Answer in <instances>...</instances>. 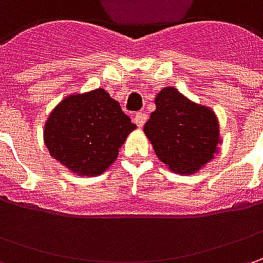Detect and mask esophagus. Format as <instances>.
I'll return each instance as SVG.
<instances>
[{
    "label": "esophagus",
    "mask_w": 263,
    "mask_h": 263,
    "mask_svg": "<svg viewBox=\"0 0 263 263\" xmlns=\"http://www.w3.org/2000/svg\"><path fill=\"white\" fill-rule=\"evenodd\" d=\"M133 120H135L136 126L142 128V127H143V124L146 123V120H147L146 112H136V114H135V117H133Z\"/></svg>",
    "instance_id": "esophagus-1"
}]
</instances>
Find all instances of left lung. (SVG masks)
Instances as JSON below:
<instances>
[{
  "label": "left lung",
  "mask_w": 263,
  "mask_h": 263,
  "mask_svg": "<svg viewBox=\"0 0 263 263\" xmlns=\"http://www.w3.org/2000/svg\"><path fill=\"white\" fill-rule=\"evenodd\" d=\"M155 105L143 132L158 159L178 174L199 171L217 154L219 143L214 111L189 101L174 87L162 89Z\"/></svg>",
  "instance_id": "1"
}]
</instances>
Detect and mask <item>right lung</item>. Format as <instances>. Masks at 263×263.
I'll return each instance as SVG.
<instances>
[{
  "instance_id": "right-lung-1",
  "label": "right lung",
  "mask_w": 263,
  "mask_h": 263,
  "mask_svg": "<svg viewBox=\"0 0 263 263\" xmlns=\"http://www.w3.org/2000/svg\"><path fill=\"white\" fill-rule=\"evenodd\" d=\"M136 124L104 89L63 99L46 120L51 157L80 176H99L118 155Z\"/></svg>"
}]
</instances>
